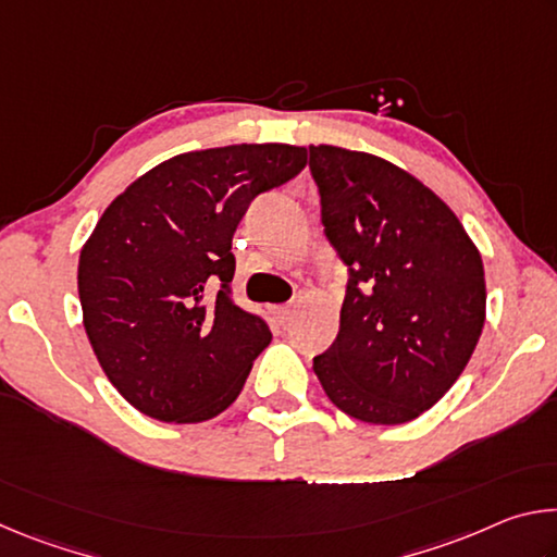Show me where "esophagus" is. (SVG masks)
I'll use <instances>...</instances> for the list:
<instances>
[{
	"mask_svg": "<svg viewBox=\"0 0 557 557\" xmlns=\"http://www.w3.org/2000/svg\"><path fill=\"white\" fill-rule=\"evenodd\" d=\"M292 309H295L292 305H280V307H275V314H277L280 322H287L289 314H292Z\"/></svg>",
	"mask_w": 557,
	"mask_h": 557,
	"instance_id": "esophagus-1",
	"label": "esophagus"
}]
</instances>
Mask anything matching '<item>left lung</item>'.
<instances>
[{"mask_svg": "<svg viewBox=\"0 0 557 557\" xmlns=\"http://www.w3.org/2000/svg\"><path fill=\"white\" fill-rule=\"evenodd\" d=\"M329 243L348 265L342 326L314 358L338 410L403 425L467 369L486 319L484 262L420 178L344 147H309Z\"/></svg>", "mask_w": 557, "mask_h": 557, "instance_id": "obj_1", "label": "left lung"}]
</instances>
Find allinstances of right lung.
Here are the masks:
<instances>
[{"mask_svg": "<svg viewBox=\"0 0 557 557\" xmlns=\"http://www.w3.org/2000/svg\"><path fill=\"white\" fill-rule=\"evenodd\" d=\"M305 164V147L277 143L176 154L100 215L78 260L83 326L132 408L186 425L238 398L272 334L233 301V233Z\"/></svg>", "mask_w": 557, "mask_h": 557, "instance_id": "add662e5", "label": "right lung"}]
</instances>
